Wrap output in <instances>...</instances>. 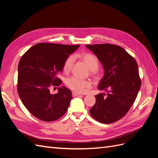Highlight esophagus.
<instances>
[{
    "label": "esophagus",
    "mask_w": 158,
    "mask_h": 158,
    "mask_svg": "<svg viewBox=\"0 0 158 158\" xmlns=\"http://www.w3.org/2000/svg\"><path fill=\"white\" fill-rule=\"evenodd\" d=\"M72 95H73V97H76V96H77V95H79L80 94H79V93H76V92H73L72 93Z\"/></svg>",
    "instance_id": "obj_1"
}]
</instances>
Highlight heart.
<instances>
[{
  "label": "heart",
  "mask_w": 158,
  "mask_h": 158,
  "mask_svg": "<svg viewBox=\"0 0 158 158\" xmlns=\"http://www.w3.org/2000/svg\"><path fill=\"white\" fill-rule=\"evenodd\" d=\"M79 57L86 64L88 68L92 71V75L98 77L99 74L96 71L99 66V59L98 56L91 52H83L79 55ZM73 63V59L72 56H69L65 60L63 66V71L64 73H67L71 71ZM65 84L71 90L77 93H83L91 86V81L80 79L76 77H71L67 79Z\"/></svg>",
  "instance_id": "heart-1"
}]
</instances>
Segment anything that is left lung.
Returning a JSON list of instances; mask_svg holds the SVG:
<instances>
[{"label": "left lung", "instance_id": "obj_1", "mask_svg": "<svg viewBox=\"0 0 158 158\" xmlns=\"http://www.w3.org/2000/svg\"><path fill=\"white\" fill-rule=\"evenodd\" d=\"M104 69L98 85L106 93L95 95L90 114L102 123H111L126 115L138 94L141 79L135 59L121 47L112 44H87Z\"/></svg>", "mask_w": 158, "mask_h": 158}]
</instances>
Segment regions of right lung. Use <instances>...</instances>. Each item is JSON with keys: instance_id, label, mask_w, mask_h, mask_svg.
<instances>
[{"instance_id": "right-lung-1", "label": "right lung", "mask_w": 158, "mask_h": 158, "mask_svg": "<svg viewBox=\"0 0 158 158\" xmlns=\"http://www.w3.org/2000/svg\"><path fill=\"white\" fill-rule=\"evenodd\" d=\"M79 47L56 43H38L31 47L20 59L17 91L24 106L37 119L50 122L65 114L72 99L71 91L59 87L51 94V87L62 83L58 75L64 62ZM58 88V87H57Z\"/></svg>"}]
</instances>
